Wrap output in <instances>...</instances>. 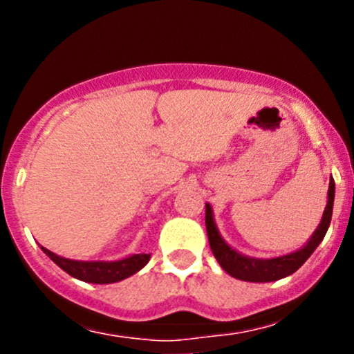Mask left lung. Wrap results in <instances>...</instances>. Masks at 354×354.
<instances>
[{
	"instance_id": "left-lung-1",
	"label": "left lung",
	"mask_w": 354,
	"mask_h": 354,
	"mask_svg": "<svg viewBox=\"0 0 354 354\" xmlns=\"http://www.w3.org/2000/svg\"><path fill=\"white\" fill-rule=\"evenodd\" d=\"M334 194L335 185L334 180L330 178L329 190H327V205L322 214L320 224L310 240L306 241L301 248L296 252L288 253V255L272 257V259H255V257L243 255L233 248L223 236H221L219 230H217L216 219H214L212 205L205 203V227L207 236H209V245L212 250L214 257L219 262V266L230 274L231 277H236L240 281H248V283H272V281H279L283 277L291 276L292 272L299 269L303 263L308 260V257L315 252L317 246L326 236L327 230L330 226L332 219V207H334Z\"/></svg>"
}]
</instances>
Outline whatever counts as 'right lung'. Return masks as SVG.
Returning a JSON list of instances; mask_svg holds the SVG:
<instances>
[{
  "label": "right lung",
  "instance_id": "1",
  "mask_svg": "<svg viewBox=\"0 0 354 354\" xmlns=\"http://www.w3.org/2000/svg\"><path fill=\"white\" fill-rule=\"evenodd\" d=\"M41 248L56 266L62 267L71 277L92 284H111L127 279L144 269L151 260L149 253H137V255L133 253V255H128L120 260H111V262H106V260H71L56 255L44 246Z\"/></svg>",
  "mask_w": 354,
  "mask_h": 354
}]
</instances>
